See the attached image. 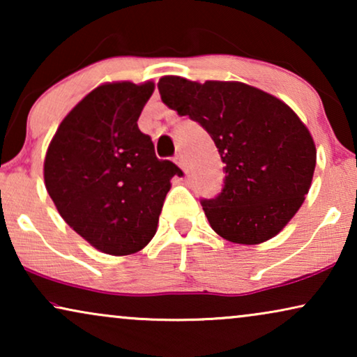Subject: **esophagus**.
Instances as JSON below:
<instances>
[{"mask_svg":"<svg viewBox=\"0 0 357 357\" xmlns=\"http://www.w3.org/2000/svg\"><path fill=\"white\" fill-rule=\"evenodd\" d=\"M174 162L177 164L178 167L182 169V170H187V160H185L183 154H175V158H174Z\"/></svg>","mask_w":357,"mask_h":357,"instance_id":"34e87169","label":"esophagus"}]
</instances>
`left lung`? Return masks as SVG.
I'll return each mask as SVG.
<instances>
[{
  "label": "left lung",
  "instance_id": "8db88e82",
  "mask_svg": "<svg viewBox=\"0 0 357 357\" xmlns=\"http://www.w3.org/2000/svg\"><path fill=\"white\" fill-rule=\"evenodd\" d=\"M160 99L211 136L224 162L222 192L202 199L213 231L243 245L270 241L304 203L314 177V139L278 97L237 81L159 79Z\"/></svg>",
  "mask_w": 357,
  "mask_h": 357
}]
</instances>
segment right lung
<instances>
[{
  "label": "right lung",
  "instance_id": "1",
  "mask_svg": "<svg viewBox=\"0 0 357 357\" xmlns=\"http://www.w3.org/2000/svg\"><path fill=\"white\" fill-rule=\"evenodd\" d=\"M154 82H105L89 92L58 126L43 178L60 216L109 255H130L151 242L170 178L183 175L155 158L138 119Z\"/></svg>",
  "mask_w": 357,
  "mask_h": 357
}]
</instances>
